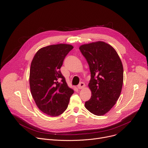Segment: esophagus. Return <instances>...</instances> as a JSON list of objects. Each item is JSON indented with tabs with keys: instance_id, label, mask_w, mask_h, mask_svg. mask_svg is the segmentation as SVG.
I'll return each instance as SVG.
<instances>
[{
	"instance_id": "34e87169",
	"label": "esophagus",
	"mask_w": 148,
	"mask_h": 148,
	"mask_svg": "<svg viewBox=\"0 0 148 148\" xmlns=\"http://www.w3.org/2000/svg\"><path fill=\"white\" fill-rule=\"evenodd\" d=\"M77 87H78L79 89H82V88H83L84 87H85V83H83V82H81V83H80L78 85Z\"/></svg>"
}]
</instances>
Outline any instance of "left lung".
<instances>
[{"instance_id": "left-lung-1", "label": "left lung", "mask_w": 148, "mask_h": 148, "mask_svg": "<svg viewBox=\"0 0 148 148\" xmlns=\"http://www.w3.org/2000/svg\"><path fill=\"white\" fill-rule=\"evenodd\" d=\"M91 73L88 87L91 96L86 108L91 113L102 116L118 100L123 82V68L116 50L109 44L98 41L79 47Z\"/></svg>"}]
</instances>
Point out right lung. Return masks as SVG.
Instances as JSON below:
<instances>
[{
	"instance_id": "obj_1",
	"label": "right lung",
	"mask_w": 148,
	"mask_h": 148,
	"mask_svg": "<svg viewBox=\"0 0 148 148\" xmlns=\"http://www.w3.org/2000/svg\"><path fill=\"white\" fill-rule=\"evenodd\" d=\"M73 48L69 44L49 45L39 49L32 61L31 92L39 109L48 116L61 114L74 93L60 71L65 57Z\"/></svg>"
}]
</instances>
